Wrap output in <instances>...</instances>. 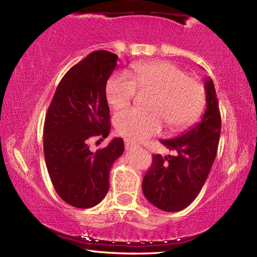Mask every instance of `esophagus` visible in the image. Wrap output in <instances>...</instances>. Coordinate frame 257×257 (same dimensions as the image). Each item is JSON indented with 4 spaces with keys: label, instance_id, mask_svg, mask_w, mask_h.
Listing matches in <instances>:
<instances>
[{
    "label": "esophagus",
    "instance_id": "1",
    "mask_svg": "<svg viewBox=\"0 0 257 257\" xmlns=\"http://www.w3.org/2000/svg\"><path fill=\"white\" fill-rule=\"evenodd\" d=\"M124 145H125V149H127V150H132V149H134V147L138 146L137 143H135L134 141H132V139H129V138L124 139Z\"/></svg>",
    "mask_w": 257,
    "mask_h": 257
}]
</instances>
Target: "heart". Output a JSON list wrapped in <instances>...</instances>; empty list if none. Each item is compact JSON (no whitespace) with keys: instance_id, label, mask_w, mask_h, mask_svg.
Instances as JSON below:
<instances>
[{"instance_id":"obj_1","label":"heart","mask_w":257,"mask_h":257,"mask_svg":"<svg viewBox=\"0 0 257 257\" xmlns=\"http://www.w3.org/2000/svg\"><path fill=\"white\" fill-rule=\"evenodd\" d=\"M130 77L114 73L105 87L108 105L119 108L132 101L137 89L153 93L150 112L123 108L114 114L118 132L132 139H145L158 134L164 121L172 130H182L194 124L205 106V88L196 78L187 76L177 64L169 61L135 63Z\"/></svg>"}]
</instances>
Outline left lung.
Returning <instances> with one entry per match:
<instances>
[{
    "mask_svg": "<svg viewBox=\"0 0 257 257\" xmlns=\"http://www.w3.org/2000/svg\"><path fill=\"white\" fill-rule=\"evenodd\" d=\"M206 110L202 120L182 135L161 143L177 155H153L143 179V193L160 210H184L197 197L214 162L221 132V115L214 84L204 79Z\"/></svg>",
    "mask_w": 257,
    "mask_h": 257,
    "instance_id": "left-lung-1",
    "label": "left lung"
}]
</instances>
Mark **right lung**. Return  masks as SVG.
<instances>
[{
	"label": "right lung",
	"instance_id": "1",
	"mask_svg": "<svg viewBox=\"0 0 257 257\" xmlns=\"http://www.w3.org/2000/svg\"><path fill=\"white\" fill-rule=\"evenodd\" d=\"M118 55L95 51L61 79L45 118L44 156L52 184L71 206L93 207L105 197L110 169L123 153L122 138H113L93 153L92 137L110 134V108L105 98L108 77Z\"/></svg>",
	"mask_w": 257,
	"mask_h": 257
}]
</instances>
